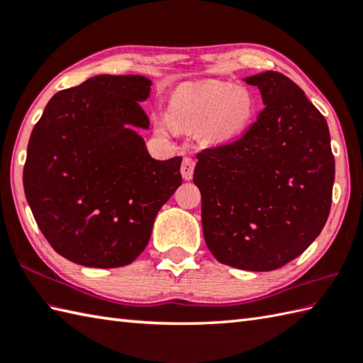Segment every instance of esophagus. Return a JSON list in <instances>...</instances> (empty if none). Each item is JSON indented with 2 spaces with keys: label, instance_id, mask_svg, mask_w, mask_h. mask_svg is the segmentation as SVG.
<instances>
[{
  "label": "esophagus",
  "instance_id": "esophagus-1",
  "mask_svg": "<svg viewBox=\"0 0 363 363\" xmlns=\"http://www.w3.org/2000/svg\"><path fill=\"white\" fill-rule=\"evenodd\" d=\"M194 169H195V160L190 157H184L181 164V174L186 181H190L194 177Z\"/></svg>",
  "mask_w": 363,
  "mask_h": 363
}]
</instances>
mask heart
Segmentation results:
<instances>
[{"label": "heart", "mask_w": 363, "mask_h": 363, "mask_svg": "<svg viewBox=\"0 0 363 363\" xmlns=\"http://www.w3.org/2000/svg\"><path fill=\"white\" fill-rule=\"evenodd\" d=\"M256 103L248 90L226 82H204L182 87L169 99L168 115L156 118L162 135L174 134L176 126H199L209 143H226L250 128Z\"/></svg>", "instance_id": "1"}]
</instances>
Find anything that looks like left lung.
<instances>
[{"label": "left lung", "mask_w": 363, "mask_h": 363, "mask_svg": "<svg viewBox=\"0 0 363 363\" xmlns=\"http://www.w3.org/2000/svg\"><path fill=\"white\" fill-rule=\"evenodd\" d=\"M264 111L238 140L198 154L207 248L229 267L272 272L303 254L325 228L335 162L325 117L287 76L245 78Z\"/></svg>", "instance_id": "1"}]
</instances>
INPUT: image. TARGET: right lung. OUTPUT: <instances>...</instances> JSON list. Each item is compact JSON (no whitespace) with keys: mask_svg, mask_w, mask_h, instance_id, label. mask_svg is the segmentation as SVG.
<instances>
[{"mask_svg":"<svg viewBox=\"0 0 363 363\" xmlns=\"http://www.w3.org/2000/svg\"><path fill=\"white\" fill-rule=\"evenodd\" d=\"M152 82L99 74L57 91L30 134L23 169L28 204L60 256L91 268L134 262L156 215L182 184V157L156 160L138 129Z\"/></svg>","mask_w":363,"mask_h":363,"instance_id":"add662e5","label":"right lung"}]
</instances>
